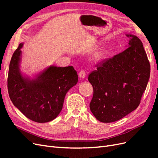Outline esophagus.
<instances>
[{"instance_id":"1","label":"esophagus","mask_w":158,"mask_h":158,"mask_svg":"<svg viewBox=\"0 0 158 158\" xmlns=\"http://www.w3.org/2000/svg\"><path fill=\"white\" fill-rule=\"evenodd\" d=\"M79 77H80V78H82V79L85 78V71L81 70V71L80 72V73H79Z\"/></svg>"}]
</instances>
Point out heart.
<instances>
[{
	"label": "heart",
	"instance_id": "1",
	"mask_svg": "<svg viewBox=\"0 0 158 158\" xmlns=\"http://www.w3.org/2000/svg\"><path fill=\"white\" fill-rule=\"evenodd\" d=\"M106 55V50L104 49H100L94 52V54L92 57V60L94 63H100V62H102L104 59Z\"/></svg>",
	"mask_w": 158,
	"mask_h": 158
}]
</instances>
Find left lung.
Listing matches in <instances>:
<instances>
[{
  "instance_id": "8db88e82",
  "label": "left lung",
  "mask_w": 158,
  "mask_h": 158,
  "mask_svg": "<svg viewBox=\"0 0 158 158\" xmlns=\"http://www.w3.org/2000/svg\"><path fill=\"white\" fill-rule=\"evenodd\" d=\"M129 38L126 49L98 65L88 76L94 88L89 109L102 123L120 120L139 106L150 75V64L142 43Z\"/></svg>"
}]
</instances>
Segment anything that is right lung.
Masks as SVG:
<instances>
[{"instance_id":"add662e5","label":"right lung","mask_w":158,"mask_h":158,"mask_svg":"<svg viewBox=\"0 0 158 158\" xmlns=\"http://www.w3.org/2000/svg\"><path fill=\"white\" fill-rule=\"evenodd\" d=\"M23 45H19L9 65V96L14 106L30 120L51 121L63 109L66 93L78 83L77 73L72 66L51 65L30 77L20 69Z\"/></svg>"}]
</instances>
